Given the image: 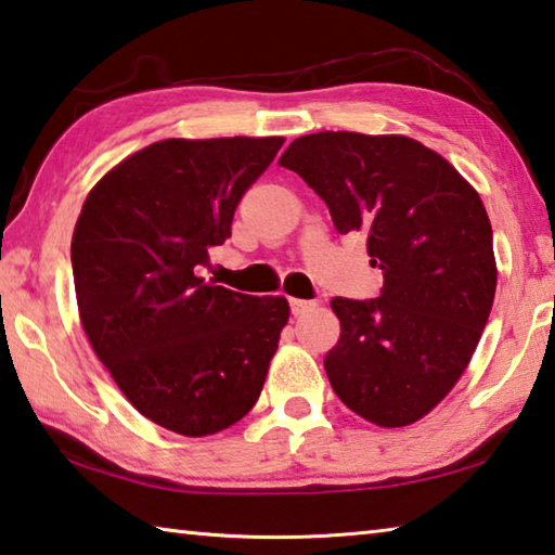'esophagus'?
I'll return each instance as SVG.
<instances>
[{"mask_svg": "<svg viewBox=\"0 0 555 555\" xmlns=\"http://www.w3.org/2000/svg\"><path fill=\"white\" fill-rule=\"evenodd\" d=\"M289 307H293L295 317H302L307 312H312L317 302H312V299H289Z\"/></svg>", "mask_w": 555, "mask_h": 555, "instance_id": "obj_1", "label": "esophagus"}]
</instances>
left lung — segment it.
<instances>
[{"instance_id": "left-lung-1", "label": "left lung", "mask_w": 555, "mask_h": 555, "mask_svg": "<svg viewBox=\"0 0 555 555\" xmlns=\"http://www.w3.org/2000/svg\"><path fill=\"white\" fill-rule=\"evenodd\" d=\"M332 211L363 231L377 299H332L341 338L324 367L348 410L397 429L429 414L468 367L488 324L498 262L478 190L424 143L400 133L319 131L280 158Z\"/></svg>"}]
</instances>
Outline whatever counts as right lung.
<instances>
[{"label":"right lung","instance_id":"right-lung-1","mask_svg":"<svg viewBox=\"0 0 555 555\" xmlns=\"http://www.w3.org/2000/svg\"><path fill=\"white\" fill-rule=\"evenodd\" d=\"M283 143L155 141L82 204L70 246L82 328L126 400L163 429L211 436L258 402L287 299L211 285L199 266L231 236L241 197Z\"/></svg>","mask_w":555,"mask_h":555}]
</instances>
